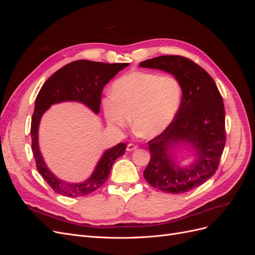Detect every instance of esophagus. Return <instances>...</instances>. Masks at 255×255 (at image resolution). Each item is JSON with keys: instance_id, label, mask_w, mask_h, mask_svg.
<instances>
[{"instance_id": "34e87169", "label": "esophagus", "mask_w": 255, "mask_h": 255, "mask_svg": "<svg viewBox=\"0 0 255 255\" xmlns=\"http://www.w3.org/2000/svg\"><path fill=\"white\" fill-rule=\"evenodd\" d=\"M137 148H138V146H137L136 144H134V143H128V144L127 145V151L130 152V151H134V150H136Z\"/></svg>"}]
</instances>
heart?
<instances>
[{"label":"heart","instance_id":"b5f03b06","mask_svg":"<svg viewBox=\"0 0 255 255\" xmlns=\"http://www.w3.org/2000/svg\"><path fill=\"white\" fill-rule=\"evenodd\" d=\"M112 97L102 102L104 117L115 128H125L133 116L135 133L153 138L170 126L180 109L182 87L171 74L132 71L116 80Z\"/></svg>","mask_w":255,"mask_h":255}]
</instances>
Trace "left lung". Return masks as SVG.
Returning a JSON list of instances; mask_svg holds the SVG:
<instances>
[{
  "mask_svg": "<svg viewBox=\"0 0 255 255\" xmlns=\"http://www.w3.org/2000/svg\"><path fill=\"white\" fill-rule=\"evenodd\" d=\"M142 68L172 74L182 87V101L174 119L163 133L148 142L151 158L143 171L150 185L169 194H183L205 183L215 174L226 144L225 105L215 81L189 58L164 55L146 59ZM189 144L196 159L177 165L172 148Z\"/></svg>",
  "mask_w": 255,
  "mask_h": 255,
  "instance_id": "1",
  "label": "left lung"
}]
</instances>
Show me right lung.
I'll return each instance as SVG.
<instances>
[{
	"label": "right lung",
	"instance_id": "1",
	"mask_svg": "<svg viewBox=\"0 0 255 255\" xmlns=\"http://www.w3.org/2000/svg\"><path fill=\"white\" fill-rule=\"evenodd\" d=\"M128 66V63L105 64L83 59L75 60L60 68L42 85L36 98L30 123L32 151L38 172L56 194L73 198L83 197L101 187L109 179L115 160L125 154L127 145L120 142L106 150L94 172L86 181L70 183L60 180L48 168L38 144V128L42 115L50 109L51 105L69 101L83 103L95 114H99L104 86Z\"/></svg>",
	"mask_w": 255,
	"mask_h": 255
}]
</instances>
